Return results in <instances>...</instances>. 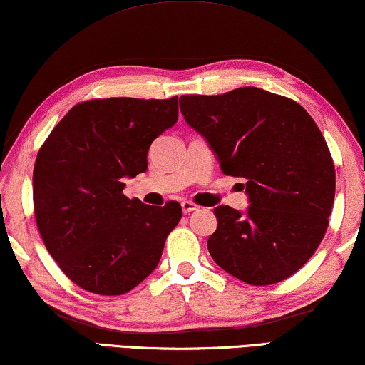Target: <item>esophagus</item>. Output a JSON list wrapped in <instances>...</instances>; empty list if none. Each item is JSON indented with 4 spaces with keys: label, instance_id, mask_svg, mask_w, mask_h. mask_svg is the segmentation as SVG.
Returning a JSON list of instances; mask_svg holds the SVG:
<instances>
[{
    "label": "esophagus",
    "instance_id": "esophagus-1",
    "mask_svg": "<svg viewBox=\"0 0 365 365\" xmlns=\"http://www.w3.org/2000/svg\"><path fill=\"white\" fill-rule=\"evenodd\" d=\"M181 207H182V212H184V214H189V212L196 211V209H197L196 204L191 202V201H184V202L181 204Z\"/></svg>",
    "mask_w": 365,
    "mask_h": 365
}]
</instances>
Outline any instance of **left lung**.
<instances>
[{
	"label": "left lung",
	"instance_id": "obj_1",
	"mask_svg": "<svg viewBox=\"0 0 365 365\" xmlns=\"http://www.w3.org/2000/svg\"><path fill=\"white\" fill-rule=\"evenodd\" d=\"M224 174L244 178L249 207L217 206L214 262L252 286L281 282L316 252L336 194V169L317 124L292 99L261 88L179 98Z\"/></svg>",
	"mask_w": 365,
	"mask_h": 365
}]
</instances>
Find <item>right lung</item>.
<instances>
[{"label":"right lung","instance_id":"1","mask_svg":"<svg viewBox=\"0 0 365 365\" xmlns=\"http://www.w3.org/2000/svg\"><path fill=\"white\" fill-rule=\"evenodd\" d=\"M178 113V96L93 99L69 109L39 149L33 173L39 234L79 287L119 296L158 267L181 206H148L123 189L124 179L146 171L149 148Z\"/></svg>","mask_w":365,"mask_h":365}]
</instances>
